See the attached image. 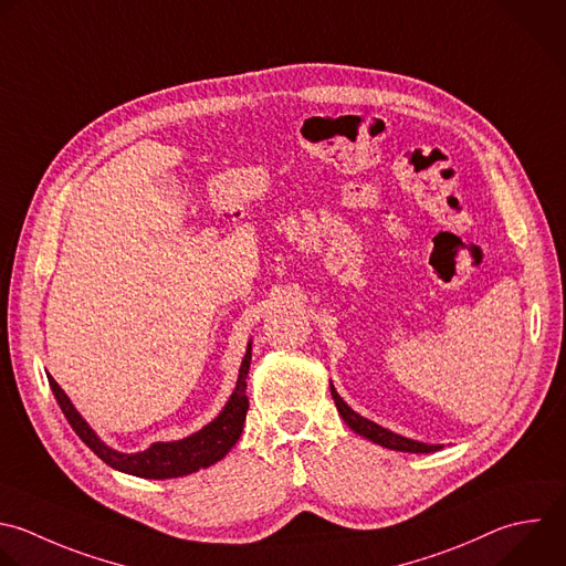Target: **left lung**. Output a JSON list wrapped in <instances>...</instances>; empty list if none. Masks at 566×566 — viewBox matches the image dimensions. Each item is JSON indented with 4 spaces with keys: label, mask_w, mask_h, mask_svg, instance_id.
Here are the masks:
<instances>
[{
    "label": "left lung",
    "mask_w": 566,
    "mask_h": 566,
    "mask_svg": "<svg viewBox=\"0 0 566 566\" xmlns=\"http://www.w3.org/2000/svg\"><path fill=\"white\" fill-rule=\"evenodd\" d=\"M331 396H333V402H335V407H337L342 420H344L355 433L364 436L366 440H370V442H375V444L394 449V451H407V453H433V451L442 449V447H438V444H424V442H416V440L402 438V436H398V433H394V431H389V429H382L380 424H375V422H370V420L357 416V413L337 396V391L333 389V385H331Z\"/></svg>",
    "instance_id": "8db88e82"
}]
</instances>
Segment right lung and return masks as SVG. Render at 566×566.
<instances>
[{
  "instance_id": "1",
  "label": "right lung",
  "mask_w": 566,
  "mask_h": 566,
  "mask_svg": "<svg viewBox=\"0 0 566 566\" xmlns=\"http://www.w3.org/2000/svg\"><path fill=\"white\" fill-rule=\"evenodd\" d=\"M249 366H251V346L242 359L238 387H235L229 405L209 427L193 433L191 438H184L177 442H157L142 453H117V451L108 449L91 431V427L82 420V416L71 405L69 396L60 389V385L51 378V375H49V385H51L55 400H57L60 409L64 411L69 424L73 427V431L82 438V442L99 460H104L108 467H113L117 471H124V473H130L137 478L166 480V478H179V475L196 473L200 469L216 464L240 440L244 420H247V411H249V398H247Z\"/></svg>"
}]
</instances>
